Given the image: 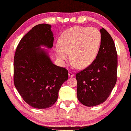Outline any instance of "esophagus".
<instances>
[{
	"label": "esophagus",
	"instance_id": "34e87169",
	"mask_svg": "<svg viewBox=\"0 0 131 131\" xmlns=\"http://www.w3.org/2000/svg\"><path fill=\"white\" fill-rule=\"evenodd\" d=\"M68 75H69V76H70V77H73V76H74V73H73L72 72H71V71H70L68 73Z\"/></svg>",
	"mask_w": 131,
	"mask_h": 131
}]
</instances>
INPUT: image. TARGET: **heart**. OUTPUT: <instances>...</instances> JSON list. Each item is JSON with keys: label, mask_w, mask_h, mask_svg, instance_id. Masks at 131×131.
<instances>
[{"label": "heart", "mask_w": 131, "mask_h": 131, "mask_svg": "<svg viewBox=\"0 0 131 131\" xmlns=\"http://www.w3.org/2000/svg\"><path fill=\"white\" fill-rule=\"evenodd\" d=\"M101 42V35L94 28L74 26L61 35L56 53L62 63L71 57L74 67L86 68L95 60Z\"/></svg>", "instance_id": "b5f03b06"}]
</instances>
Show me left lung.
<instances>
[{
  "mask_svg": "<svg viewBox=\"0 0 131 131\" xmlns=\"http://www.w3.org/2000/svg\"><path fill=\"white\" fill-rule=\"evenodd\" d=\"M100 31L101 42L97 57L92 63L76 75L78 99L87 106L104 102L117 80L118 55L115 43L104 28Z\"/></svg>",
  "mask_w": 131,
  "mask_h": 131,
  "instance_id": "left-lung-1",
  "label": "left lung"
}]
</instances>
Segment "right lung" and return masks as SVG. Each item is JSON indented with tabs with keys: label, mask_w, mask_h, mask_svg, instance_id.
I'll return each instance as SVG.
<instances>
[{
	"label": "right lung",
	"mask_w": 131,
	"mask_h": 131,
	"mask_svg": "<svg viewBox=\"0 0 131 131\" xmlns=\"http://www.w3.org/2000/svg\"><path fill=\"white\" fill-rule=\"evenodd\" d=\"M51 25L40 24L21 39L14 57V84L21 97L33 108L45 109L56 102L68 71L51 61L45 46L53 47Z\"/></svg>",
	"instance_id": "obj_1"
}]
</instances>
